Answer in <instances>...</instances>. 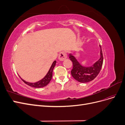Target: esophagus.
I'll use <instances>...</instances> for the list:
<instances>
[{"mask_svg":"<svg viewBox=\"0 0 125 125\" xmlns=\"http://www.w3.org/2000/svg\"><path fill=\"white\" fill-rule=\"evenodd\" d=\"M67 58V54L65 52H61L58 56V59L60 61H63Z\"/></svg>","mask_w":125,"mask_h":125,"instance_id":"1","label":"esophagus"}]
</instances>
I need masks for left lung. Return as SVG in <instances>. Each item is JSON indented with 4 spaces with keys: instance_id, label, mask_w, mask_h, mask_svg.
<instances>
[{
    "instance_id": "8db88e82",
    "label": "left lung",
    "mask_w": 125,
    "mask_h": 125,
    "mask_svg": "<svg viewBox=\"0 0 125 125\" xmlns=\"http://www.w3.org/2000/svg\"><path fill=\"white\" fill-rule=\"evenodd\" d=\"M100 47L101 48L100 59L90 67L81 65L73 54H69V57L73 62V68L71 71V73L75 80L79 82L86 83L94 80L96 77L100 72L103 62V56L101 45Z\"/></svg>"
}]
</instances>
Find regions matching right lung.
Masks as SVG:
<instances>
[{"instance_id": "right-lung-1", "label": "right lung", "mask_w": 125, "mask_h": 125, "mask_svg": "<svg viewBox=\"0 0 125 125\" xmlns=\"http://www.w3.org/2000/svg\"><path fill=\"white\" fill-rule=\"evenodd\" d=\"M56 60H55V61L52 62L50 70H49V71H48V73H47L46 75H45V76L43 79H42L41 80H40V81H37V82H34V83L28 82H26V81L24 80L23 79H22H22V80L25 83L28 84L29 86L34 87V88H43V87L47 85L51 81V79L52 78V71H53V69L56 65Z\"/></svg>"}]
</instances>
